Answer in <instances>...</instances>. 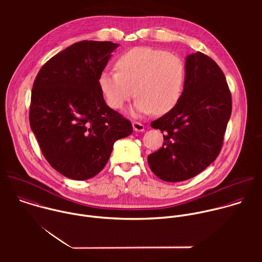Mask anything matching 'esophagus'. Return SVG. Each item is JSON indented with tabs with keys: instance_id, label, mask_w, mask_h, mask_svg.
<instances>
[{
	"instance_id": "1",
	"label": "esophagus",
	"mask_w": 262,
	"mask_h": 262,
	"mask_svg": "<svg viewBox=\"0 0 262 262\" xmlns=\"http://www.w3.org/2000/svg\"><path fill=\"white\" fill-rule=\"evenodd\" d=\"M133 127H134V130H136V132H144V129H145L144 124H142L141 122H138V121L133 122Z\"/></svg>"
}]
</instances>
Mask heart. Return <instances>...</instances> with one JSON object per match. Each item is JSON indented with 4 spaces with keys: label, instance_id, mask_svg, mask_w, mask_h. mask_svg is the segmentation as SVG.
Here are the masks:
<instances>
[{
    "label": "heart",
    "instance_id": "b5f03b06",
    "mask_svg": "<svg viewBox=\"0 0 262 262\" xmlns=\"http://www.w3.org/2000/svg\"><path fill=\"white\" fill-rule=\"evenodd\" d=\"M117 70H104L98 85L106 103L120 110L135 93L140 114H166L179 101L184 87L185 65L176 54L152 48H134L116 61Z\"/></svg>",
    "mask_w": 262,
    "mask_h": 262
}]
</instances>
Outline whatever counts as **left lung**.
<instances>
[{
    "label": "left lung",
    "mask_w": 262,
    "mask_h": 262,
    "mask_svg": "<svg viewBox=\"0 0 262 262\" xmlns=\"http://www.w3.org/2000/svg\"><path fill=\"white\" fill-rule=\"evenodd\" d=\"M231 111V93L219 65L200 52L189 55L179 101L150 124L165 141L147 158L151 171L164 181L177 182L206 169L221 151Z\"/></svg>",
    "instance_id": "left-lung-1"
}]
</instances>
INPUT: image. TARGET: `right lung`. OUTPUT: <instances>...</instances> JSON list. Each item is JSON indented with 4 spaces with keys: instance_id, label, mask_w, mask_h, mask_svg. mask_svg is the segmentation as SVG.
<instances>
[{
    "instance_id": "add662e5",
    "label": "right lung",
    "mask_w": 262,
    "mask_h": 262,
    "mask_svg": "<svg viewBox=\"0 0 262 262\" xmlns=\"http://www.w3.org/2000/svg\"><path fill=\"white\" fill-rule=\"evenodd\" d=\"M119 46L83 40L51 58L34 81L30 126L49 164L74 180L98 174L114 143L133 133L129 120L108 107L98 78Z\"/></svg>"
}]
</instances>
